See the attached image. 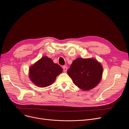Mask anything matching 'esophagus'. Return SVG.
Segmentation results:
<instances>
[{"instance_id": "obj_1", "label": "esophagus", "mask_w": 129, "mask_h": 129, "mask_svg": "<svg viewBox=\"0 0 129 129\" xmlns=\"http://www.w3.org/2000/svg\"><path fill=\"white\" fill-rule=\"evenodd\" d=\"M63 69L64 72H66L67 71V67L66 66H63Z\"/></svg>"}]
</instances>
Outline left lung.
<instances>
[{
  "label": "left lung",
  "mask_w": 129,
  "mask_h": 129,
  "mask_svg": "<svg viewBox=\"0 0 129 129\" xmlns=\"http://www.w3.org/2000/svg\"><path fill=\"white\" fill-rule=\"evenodd\" d=\"M101 64L94 58H77L74 60L67 71L74 84L83 90L95 87L102 78Z\"/></svg>",
  "instance_id": "8db88e82"
}]
</instances>
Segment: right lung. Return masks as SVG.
<instances>
[{
  "instance_id": "add662e5",
  "label": "right lung",
  "mask_w": 129,
  "mask_h": 129,
  "mask_svg": "<svg viewBox=\"0 0 129 129\" xmlns=\"http://www.w3.org/2000/svg\"><path fill=\"white\" fill-rule=\"evenodd\" d=\"M63 72L62 67L54 63L51 58L43 56L29 69V77L33 83L40 87L52 85Z\"/></svg>"
}]
</instances>
